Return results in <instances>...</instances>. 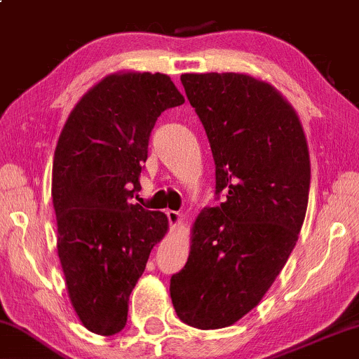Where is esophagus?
<instances>
[{"label": "esophagus", "instance_id": "esophagus-1", "mask_svg": "<svg viewBox=\"0 0 359 359\" xmlns=\"http://www.w3.org/2000/svg\"><path fill=\"white\" fill-rule=\"evenodd\" d=\"M166 215H168V219H170V224H171V228L172 229H176L181 224V215L178 213V211H166Z\"/></svg>", "mask_w": 359, "mask_h": 359}]
</instances>
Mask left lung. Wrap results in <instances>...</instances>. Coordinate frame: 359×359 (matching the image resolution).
I'll list each match as a JSON object with an SVG mask.
<instances>
[{"mask_svg":"<svg viewBox=\"0 0 359 359\" xmlns=\"http://www.w3.org/2000/svg\"><path fill=\"white\" fill-rule=\"evenodd\" d=\"M205 126L226 200L194 219L184 268L171 276L180 320L231 326L261 302L298 241L311 165L299 116L271 83L245 73L181 74Z\"/></svg>","mask_w":359,"mask_h":359,"instance_id":"1","label":"left lung"}]
</instances>
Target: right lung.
I'll list each match as a JSON object with an SVG mask.
<instances>
[{
	"mask_svg": "<svg viewBox=\"0 0 359 359\" xmlns=\"http://www.w3.org/2000/svg\"><path fill=\"white\" fill-rule=\"evenodd\" d=\"M184 103L168 74L118 72L88 90L53 158L57 256L74 311L101 336L125 328L128 302L168 216L133 205L159 114Z\"/></svg>",
	"mask_w": 359,
	"mask_h": 359,
	"instance_id": "right-lung-1",
	"label": "right lung"
}]
</instances>
